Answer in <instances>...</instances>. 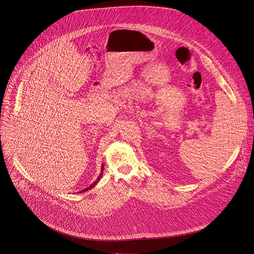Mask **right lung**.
Here are the masks:
<instances>
[{"instance_id":"obj_1","label":"right lung","mask_w":254,"mask_h":254,"mask_svg":"<svg viewBox=\"0 0 254 254\" xmlns=\"http://www.w3.org/2000/svg\"><path fill=\"white\" fill-rule=\"evenodd\" d=\"M103 171H104V164H102V172H101V174L99 175V177L97 178V180L96 181L94 182V183H92L88 188H86V189H84V190H80V191H78V193L79 192H84V191H87V190H91V189H93L98 183H99V181L101 180V178L103 177Z\"/></svg>"}]
</instances>
